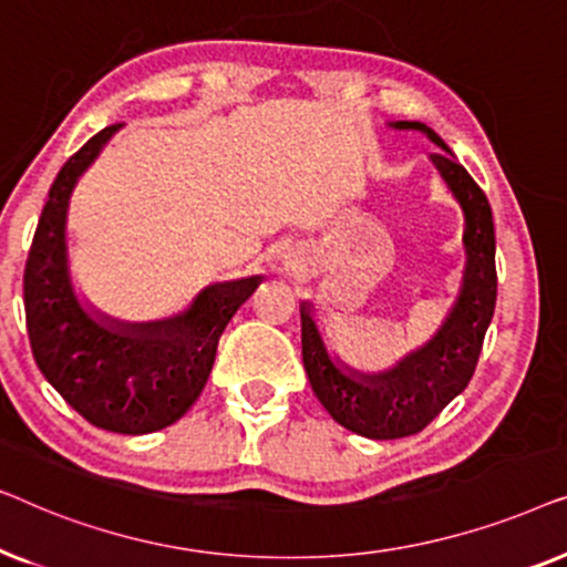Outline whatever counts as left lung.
I'll use <instances>...</instances> for the list:
<instances>
[{
	"mask_svg": "<svg viewBox=\"0 0 567 567\" xmlns=\"http://www.w3.org/2000/svg\"><path fill=\"white\" fill-rule=\"evenodd\" d=\"M394 131H417L439 146L433 167L464 216V270L460 291L436 332L382 371H359L330 351L312 301L301 299V359L322 408L363 439L390 441L423 431L470 384L495 309V231L485 193L456 162L436 131L421 121H392Z\"/></svg>",
	"mask_w": 567,
	"mask_h": 567,
	"instance_id": "left-lung-1",
	"label": "left lung"
}]
</instances>
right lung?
Masks as SVG:
<instances>
[{
  "mask_svg": "<svg viewBox=\"0 0 567 567\" xmlns=\"http://www.w3.org/2000/svg\"><path fill=\"white\" fill-rule=\"evenodd\" d=\"M107 126L61 167L25 266L28 336L49 384L103 431L142 436L188 413L212 374L224 328L262 276L216 281L162 320L111 317L76 289L69 258V204L80 177L118 134Z\"/></svg>",
  "mask_w": 567,
  "mask_h": 567,
  "instance_id": "1",
  "label": "right lung"
}]
</instances>
